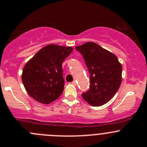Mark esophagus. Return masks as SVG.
I'll return each instance as SVG.
<instances>
[{
  "instance_id": "esophagus-1",
  "label": "esophagus",
  "mask_w": 147,
  "mask_h": 147,
  "mask_svg": "<svg viewBox=\"0 0 147 147\" xmlns=\"http://www.w3.org/2000/svg\"><path fill=\"white\" fill-rule=\"evenodd\" d=\"M72 84H73V85H77V84H76V82H75V81H73V82H72Z\"/></svg>"
}]
</instances>
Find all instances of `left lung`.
<instances>
[{
    "instance_id": "obj_1",
    "label": "left lung",
    "mask_w": 147,
    "mask_h": 147,
    "mask_svg": "<svg viewBox=\"0 0 147 147\" xmlns=\"http://www.w3.org/2000/svg\"><path fill=\"white\" fill-rule=\"evenodd\" d=\"M81 53L90 72V88L82 96L93 107L108 102L117 93L121 82L122 67L113 53L92 42L75 47Z\"/></svg>"
}]
</instances>
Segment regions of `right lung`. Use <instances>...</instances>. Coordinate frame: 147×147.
<instances>
[{
  "label": "right lung",
  "instance_id": "right-lung-1",
  "mask_svg": "<svg viewBox=\"0 0 147 147\" xmlns=\"http://www.w3.org/2000/svg\"><path fill=\"white\" fill-rule=\"evenodd\" d=\"M72 52L71 47L52 44L39 50L26 63L22 81L31 97L50 104L61 95L65 85L62 65Z\"/></svg>",
  "mask_w": 147,
  "mask_h": 147
}]
</instances>
